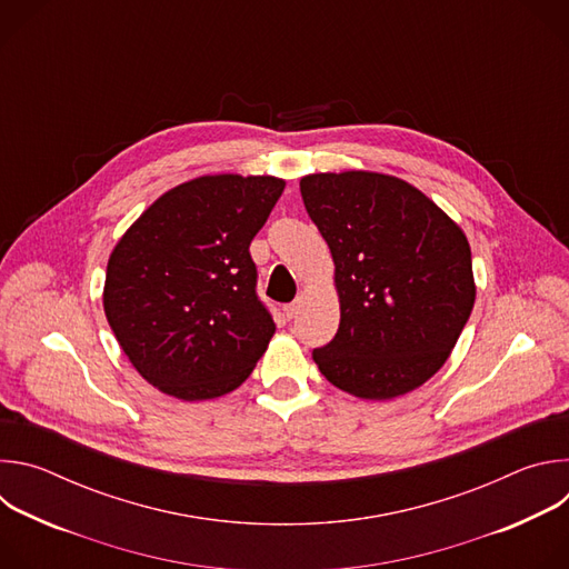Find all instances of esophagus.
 <instances>
[{
    "label": "esophagus",
    "mask_w": 569,
    "mask_h": 569,
    "mask_svg": "<svg viewBox=\"0 0 569 569\" xmlns=\"http://www.w3.org/2000/svg\"><path fill=\"white\" fill-rule=\"evenodd\" d=\"M299 308H301V301H299V299L292 301V303H286V306H283V315H286L288 319H292V317L299 315Z\"/></svg>",
    "instance_id": "34e87169"
}]
</instances>
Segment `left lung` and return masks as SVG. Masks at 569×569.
Instances as JSON below:
<instances>
[{
	"label": "left lung",
	"mask_w": 569,
	"mask_h": 569,
	"mask_svg": "<svg viewBox=\"0 0 569 569\" xmlns=\"http://www.w3.org/2000/svg\"><path fill=\"white\" fill-rule=\"evenodd\" d=\"M299 189L331 248L340 295V329L312 351L319 371L367 400L421 387L448 360L475 303L463 231L391 176L315 173Z\"/></svg>",
	"instance_id": "8db88e82"
}]
</instances>
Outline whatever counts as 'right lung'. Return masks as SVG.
Segmentation results:
<instances>
[{"label": "right lung", "mask_w": 569, "mask_h": 569, "mask_svg": "<svg viewBox=\"0 0 569 569\" xmlns=\"http://www.w3.org/2000/svg\"><path fill=\"white\" fill-rule=\"evenodd\" d=\"M286 182L207 176L154 200L108 261L103 308L132 367L159 391L207 400L248 380L274 336L250 242Z\"/></svg>", "instance_id": "right-lung-1"}]
</instances>
